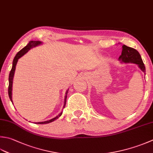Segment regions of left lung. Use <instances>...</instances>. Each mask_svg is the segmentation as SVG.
<instances>
[{
  "label": "left lung",
  "instance_id": "left-lung-1",
  "mask_svg": "<svg viewBox=\"0 0 153 153\" xmlns=\"http://www.w3.org/2000/svg\"><path fill=\"white\" fill-rule=\"evenodd\" d=\"M119 60L124 63H133L137 64L141 71L145 72V66L143 64L141 56L138 51L133 48L123 45L121 55L119 56Z\"/></svg>",
  "mask_w": 153,
  "mask_h": 153
}]
</instances>
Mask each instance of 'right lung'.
I'll use <instances>...</instances> for the list:
<instances>
[{
  "mask_svg": "<svg viewBox=\"0 0 153 153\" xmlns=\"http://www.w3.org/2000/svg\"><path fill=\"white\" fill-rule=\"evenodd\" d=\"M42 44V42L40 41H30L29 43L26 45V46L20 50L19 52L16 53V55L15 56L14 58L13 59V67H12V69L10 70V74H9V77H8V82H9V85H8V95H9V98H10V101L13 103V100H12V88H13V77H14V71H15V69H16V65L17 64V62L19 60V59L20 58H21L22 56H24L25 54L26 53H27L28 51L30 50L32 48H34L36 46H38L39 45H40ZM68 90H67L66 93H65V101H64V108L65 106V102H66V98H67V94H68ZM62 114V112H61L59 114L56 116V117L53 118L50 120L48 121H46L44 122H38V123H36V124H46V123H50L51 122H53V121H55L56 119H58L59 117H60Z\"/></svg>",
  "mask_w": 153,
  "mask_h": 153,
  "instance_id": "add662e5",
  "label": "right lung"
}]
</instances>
